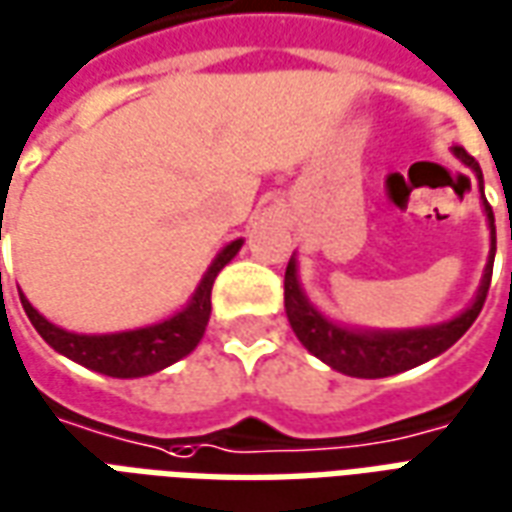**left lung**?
I'll use <instances>...</instances> for the list:
<instances>
[{
	"label": "left lung",
	"mask_w": 512,
	"mask_h": 512,
	"mask_svg": "<svg viewBox=\"0 0 512 512\" xmlns=\"http://www.w3.org/2000/svg\"><path fill=\"white\" fill-rule=\"evenodd\" d=\"M452 153H455V158L461 161L463 167L472 169L474 178L480 183V200H483L485 219H488V230H491V252H488V263H485L477 296L455 318L430 323V326H414V329H362V326H345V323H337L329 315H323L307 299L299 279V260H296V255L290 257L288 268H285V312H288L290 329L296 332L299 343L312 356H318L321 362H326L337 373H345V376L354 378H386L406 373L411 367L425 365L430 359L444 354L450 345L458 343L466 334V329L477 321L480 310H483L496 255L494 211H491V205H488L483 194L480 164L463 147H452Z\"/></svg>",
	"instance_id": "left-lung-1"
}]
</instances>
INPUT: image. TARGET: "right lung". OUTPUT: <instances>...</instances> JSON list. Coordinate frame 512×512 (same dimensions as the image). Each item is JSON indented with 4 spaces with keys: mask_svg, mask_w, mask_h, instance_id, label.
<instances>
[{
    "mask_svg": "<svg viewBox=\"0 0 512 512\" xmlns=\"http://www.w3.org/2000/svg\"><path fill=\"white\" fill-rule=\"evenodd\" d=\"M244 246V238H235L224 246L219 255L213 257L208 271L202 274L200 285L191 293L186 307L169 315L164 321L139 326V329H126V332H109V334H79L68 332L49 318H43L24 293L21 304L24 312L38 329V334L57 354L68 356L76 365L104 373L112 378H142L153 376L164 367L175 365L183 356H189L200 345L208 318H211V288L216 274L222 271Z\"/></svg>",
    "mask_w": 512,
    "mask_h": 512,
    "instance_id": "obj_1",
    "label": "right lung"
}]
</instances>
